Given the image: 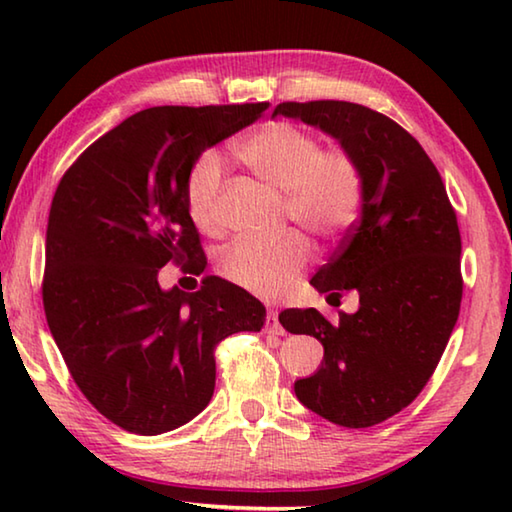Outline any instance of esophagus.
<instances>
[{"mask_svg": "<svg viewBox=\"0 0 512 512\" xmlns=\"http://www.w3.org/2000/svg\"><path fill=\"white\" fill-rule=\"evenodd\" d=\"M264 329L268 334H284V327L280 325V318H277V314H266Z\"/></svg>", "mask_w": 512, "mask_h": 512, "instance_id": "obj_1", "label": "esophagus"}]
</instances>
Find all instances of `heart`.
I'll return each instance as SVG.
<instances>
[{"mask_svg": "<svg viewBox=\"0 0 512 512\" xmlns=\"http://www.w3.org/2000/svg\"><path fill=\"white\" fill-rule=\"evenodd\" d=\"M239 160L266 185L284 192L293 221L316 237H336L357 221L363 176L343 149L320 151V142L291 121H268L237 146ZM223 160L203 153L187 176V205L203 230L216 225L223 187ZM311 248L296 232L273 241L239 239L223 250L219 268L230 282L259 296H277L293 287L309 264Z\"/></svg>", "mask_w": 512, "mask_h": 512, "instance_id": "b5f03b06", "label": "heart"}]
</instances>
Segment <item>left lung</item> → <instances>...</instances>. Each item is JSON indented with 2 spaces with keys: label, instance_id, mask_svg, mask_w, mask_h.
Returning <instances> with one entry per match:
<instances>
[{
  "label": "left lung",
  "instance_id": "1",
  "mask_svg": "<svg viewBox=\"0 0 512 512\" xmlns=\"http://www.w3.org/2000/svg\"><path fill=\"white\" fill-rule=\"evenodd\" d=\"M284 115L334 137L363 176L359 221L311 277L327 298L359 293L354 314L329 320L287 309L280 323L309 334L325 354L293 384L309 411L350 429L400 413L427 386L452 336L463 298L461 232L438 169L413 135L350 101L280 103Z\"/></svg>",
  "mask_w": 512,
  "mask_h": 512
}]
</instances>
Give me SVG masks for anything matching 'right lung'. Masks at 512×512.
I'll use <instances>...</instances> for the list:
<instances>
[{"label":"right lung","instance_id":"1","mask_svg":"<svg viewBox=\"0 0 512 512\" xmlns=\"http://www.w3.org/2000/svg\"><path fill=\"white\" fill-rule=\"evenodd\" d=\"M266 108H146L90 144L58 183L47 325L76 386L121 429L158 436L196 418L214 393L216 343L264 327V305L237 284L205 277L196 293L164 291L158 273L169 262L203 273L187 176Z\"/></svg>","mask_w":512,"mask_h":512}]
</instances>
